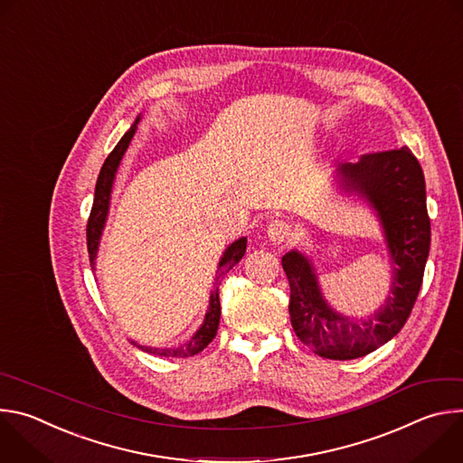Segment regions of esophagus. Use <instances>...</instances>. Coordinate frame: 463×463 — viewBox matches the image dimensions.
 I'll return each mask as SVG.
<instances>
[{"label": "esophagus", "mask_w": 463, "mask_h": 463, "mask_svg": "<svg viewBox=\"0 0 463 463\" xmlns=\"http://www.w3.org/2000/svg\"><path fill=\"white\" fill-rule=\"evenodd\" d=\"M268 238L273 243H284L291 238V225L284 220H275L268 227Z\"/></svg>", "instance_id": "34e87169"}]
</instances>
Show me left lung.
<instances>
[{
	"label": "left lung",
	"mask_w": 463,
	"mask_h": 463,
	"mask_svg": "<svg viewBox=\"0 0 463 463\" xmlns=\"http://www.w3.org/2000/svg\"><path fill=\"white\" fill-rule=\"evenodd\" d=\"M345 190L361 194L375 209L393 266L386 302L366 320L348 318L324 300L311 261L298 250L284 254L289 315L297 337L317 355L335 361L363 357L405 326L421 289L430 249V220L421 165L403 146L361 156L339 166Z\"/></svg>",
	"instance_id": "left-lung-1"
}]
</instances>
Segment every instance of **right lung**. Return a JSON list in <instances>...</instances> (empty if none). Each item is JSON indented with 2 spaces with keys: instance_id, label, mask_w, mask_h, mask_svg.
Instances as JSON below:
<instances>
[{
  "instance_id": "1",
  "label": "right lung",
  "mask_w": 463,
  "mask_h": 463,
  "mask_svg": "<svg viewBox=\"0 0 463 463\" xmlns=\"http://www.w3.org/2000/svg\"><path fill=\"white\" fill-rule=\"evenodd\" d=\"M141 117L136 118V122L131 124V128L122 136V139L117 143V146L113 148V152L106 157L99 179H97V186H95V200H93V207H91V214L88 220V229H86V236H88V252H90V261H91V269L95 268V258H97V250H99V243H100V236H102V229L106 225V218H108V211H109V197H111V186L115 181V174L117 168L120 165V159L131 141V137L136 136V129L139 124ZM247 249V238H240L234 243H231L222 260L220 266L216 271V282L220 280L222 275H225L229 269H232L234 263H238ZM220 315H222V306H220V289L216 288L211 295V302H209V309L205 315V320L202 324V327L192 335L190 341L183 343L181 346L175 348H150V346H139L141 350L152 354V355H159V357H192L195 354L203 352L209 343L216 337L218 326H220Z\"/></svg>"
}]
</instances>
